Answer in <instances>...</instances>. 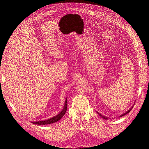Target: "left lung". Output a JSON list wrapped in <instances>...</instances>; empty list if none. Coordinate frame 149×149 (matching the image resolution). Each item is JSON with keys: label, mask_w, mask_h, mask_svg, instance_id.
I'll return each instance as SVG.
<instances>
[{"label": "left lung", "mask_w": 149, "mask_h": 149, "mask_svg": "<svg viewBox=\"0 0 149 149\" xmlns=\"http://www.w3.org/2000/svg\"><path fill=\"white\" fill-rule=\"evenodd\" d=\"M133 107V106L131 107V108H130V109H129V110H128L127 112H125V113H124V114H122L121 116H120V117H122V116H124V115H125L126 114H127V113H129V112L130 111H131L132 110V108ZM97 113L99 114V115H100L101 117V118H103V119H108V118H106V117H105L104 116H102V114H101L100 113H99V112H97Z\"/></svg>", "instance_id": "1"}]
</instances>
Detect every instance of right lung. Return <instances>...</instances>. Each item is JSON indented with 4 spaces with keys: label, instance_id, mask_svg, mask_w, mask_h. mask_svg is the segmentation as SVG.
Returning a JSON list of instances; mask_svg holds the SVG:
<instances>
[{
    "label": "right lung",
    "instance_id": "add662e5",
    "mask_svg": "<svg viewBox=\"0 0 149 149\" xmlns=\"http://www.w3.org/2000/svg\"><path fill=\"white\" fill-rule=\"evenodd\" d=\"M66 110H67V98H66L63 109H62V111L60 112L59 114H57L55 116L53 117V118H52L50 119H48L45 120L31 122V123L34 124H37V125H47V124L55 123H56V122L60 120L63 118V116L66 113Z\"/></svg>",
    "mask_w": 149,
    "mask_h": 149
}]
</instances>
